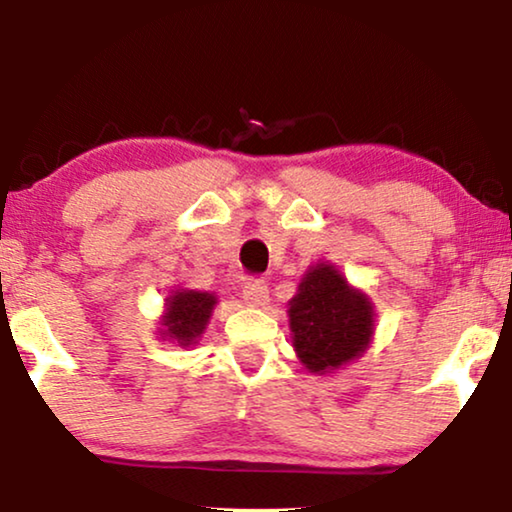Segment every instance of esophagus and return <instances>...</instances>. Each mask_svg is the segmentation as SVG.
<instances>
[{
  "label": "esophagus",
  "mask_w": 512,
  "mask_h": 512,
  "mask_svg": "<svg viewBox=\"0 0 512 512\" xmlns=\"http://www.w3.org/2000/svg\"><path fill=\"white\" fill-rule=\"evenodd\" d=\"M242 298L249 307H265L270 303L268 296V284L261 282V279H251V282L244 284Z\"/></svg>",
  "instance_id": "obj_1"
}]
</instances>
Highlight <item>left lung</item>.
Here are the masks:
<instances>
[{"label":"left lung","instance_id":"8db88e82","mask_svg":"<svg viewBox=\"0 0 512 512\" xmlns=\"http://www.w3.org/2000/svg\"><path fill=\"white\" fill-rule=\"evenodd\" d=\"M289 326L300 363L324 375L366 352L375 312L366 293L352 289L335 265L317 263L289 300Z\"/></svg>","mask_w":512,"mask_h":512}]
</instances>
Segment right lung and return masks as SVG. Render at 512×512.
I'll list each match as a JSON object with an SVG mask.
<instances>
[{
  "mask_svg": "<svg viewBox=\"0 0 512 512\" xmlns=\"http://www.w3.org/2000/svg\"><path fill=\"white\" fill-rule=\"evenodd\" d=\"M172 296L165 298V314L160 319V335L163 340H174L179 347H191L205 333L216 305V296L207 291H170Z\"/></svg>",
  "mask_w": 512,
  "mask_h": 512,
  "instance_id": "obj_1",
  "label": "right lung"
}]
</instances>
